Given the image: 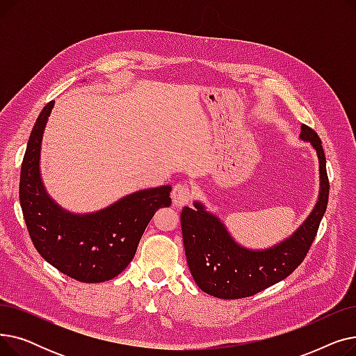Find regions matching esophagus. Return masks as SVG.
<instances>
[{
	"label": "esophagus",
	"instance_id": "34e87169",
	"mask_svg": "<svg viewBox=\"0 0 356 356\" xmlns=\"http://www.w3.org/2000/svg\"><path fill=\"white\" fill-rule=\"evenodd\" d=\"M192 191L188 184L184 183H177L173 186V192H172V199L176 207H183V204L189 203L192 199Z\"/></svg>",
	"mask_w": 356,
	"mask_h": 356
}]
</instances>
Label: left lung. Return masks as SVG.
<instances>
[{
    "label": "left lung",
    "instance_id": "obj_1",
    "mask_svg": "<svg viewBox=\"0 0 356 356\" xmlns=\"http://www.w3.org/2000/svg\"><path fill=\"white\" fill-rule=\"evenodd\" d=\"M300 138L313 145L319 159V200L302 227L280 244L261 251L244 248L200 202L193 203V209L183 208L180 222L186 259L202 291L225 300L250 297L282 282L303 263L327 208L329 179L319 136L303 124Z\"/></svg>",
    "mask_w": 356,
    "mask_h": 356
}]
</instances>
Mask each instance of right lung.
<instances>
[{"label":"right lung","mask_w":356,"mask_h":356,"mask_svg":"<svg viewBox=\"0 0 356 356\" xmlns=\"http://www.w3.org/2000/svg\"><path fill=\"white\" fill-rule=\"evenodd\" d=\"M54 101L31 129L20 175V203L33 245L49 264L82 283L117 277L134 258L138 242L160 208L172 204L170 186L140 191L88 215L62 209L44 191L40 177L43 131Z\"/></svg>","instance_id":"right-lung-1"}]
</instances>
